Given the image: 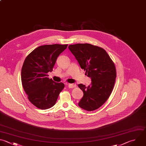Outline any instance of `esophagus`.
Instances as JSON below:
<instances>
[{"instance_id":"34e87169","label":"esophagus","mask_w":146,"mask_h":146,"mask_svg":"<svg viewBox=\"0 0 146 146\" xmlns=\"http://www.w3.org/2000/svg\"><path fill=\"white\" fill-rule=\"evenodd\" d=\"M66 85L67 86H68V87H69V88H74V87H75L76 86V84H66Z\"/></svg>"}]
</instances>
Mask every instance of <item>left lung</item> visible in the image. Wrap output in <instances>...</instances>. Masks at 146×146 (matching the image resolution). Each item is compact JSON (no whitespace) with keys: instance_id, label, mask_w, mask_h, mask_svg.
I'll use <instances>...</instances> for the list:
<instances>
[{"instance_id":"obj_1","label":"left lung","mask_w":146,"mask_h":146,"mask_svg":"<svg viewBox=\"0 0 146 146\" xmlns=\"http://www.w3.org/2000/svg\"><path fill=\"white\" fill-rule=\"evenodd\" d=\"M68 48L91 79L88 87L78 84L84 94L78 105L88 111L95 110L106 102L112 91L116 77L115 64L107 52L99 47L79 43L70 45Z\"/></svg>"}]
</instances>
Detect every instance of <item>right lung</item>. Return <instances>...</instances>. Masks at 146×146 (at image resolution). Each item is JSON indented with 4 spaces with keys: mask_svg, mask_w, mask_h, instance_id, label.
Segmentation results:
<instances>
[{
    "mask_svg": "<svg viewBox=\"0 0 146 146\" xmlns=\"http://www.w3.org/2000/svg\"><path fill=\"white\" fill-rule=\"evenodd\" d=\"M67 46H41L33 50L25 60L21 71L22 86L29 100L40 109L54 106L64 87L63 83L49 79L47 73L52 71L58 57Z\"/></svg>",
    "mask_w": 146,
    "mask_h": 146,
    "instance_id": "right-lung-1",
    "label": "right lung"
}]
</instances>
